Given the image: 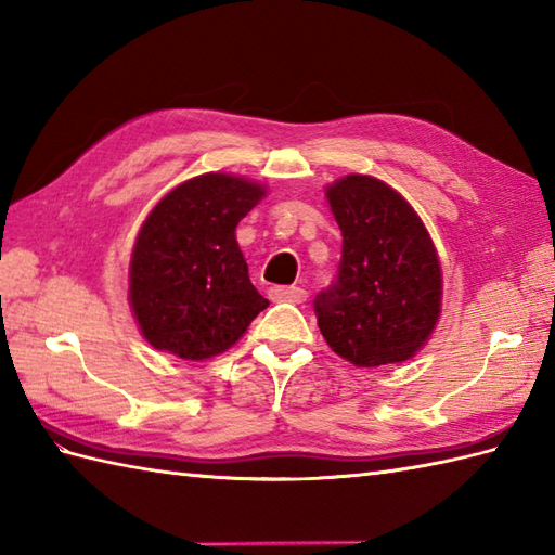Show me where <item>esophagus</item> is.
I'll list each match as a JSON object with an SVG mask.
<instances>
[{
	"mask_svg": "<svg viewBox=\"0 0 555 555\" xmlns=\"http://www.w3.org/2000/svg\"><path fill=\"white\" fill-rule=\"evenodd\" d=\"M269 298H272L274 302L300 305L307 300V291L300 286H274V288H269Z\"/></svg>",
	"mask_w": 555,
	"mask_h": 555,
	"instance_id": "34e87169",
	"label": "esophagus"
}]
</instances>
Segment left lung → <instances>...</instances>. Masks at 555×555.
<instances>
[{"mask_svg": "<svg viewBox=\"0 0 555 555\" xmlns=\"http://www.w3.org/2000/svg\"><path fill=\"white\" fill-rule=\"evenodd\" d=\"M343 234L340 272L317 295L328 347L359 369L402 364L430 340L442 314V267L411 203L371 175L326 186Z\"/></svg>", "mask_w": 555, "mask_h": 555, "instance_id": "obj_1", "label": "left lung"}]
</instances>
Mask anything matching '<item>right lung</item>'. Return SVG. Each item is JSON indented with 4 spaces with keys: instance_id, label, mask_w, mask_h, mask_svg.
I'll return each mask as SVG.
<instances>
[{
    "instance_id": "1",
    "label": "right lung",
    "mask_w": 555,
    "mask_h": 555,
    "mask_svg": "<svg viewBox=\"0 0 555 555\" xmlns=\"http://www.w3.org/2000/svg\"><path fill=\"white\" fill-rule=\"evenodd\" d=\"M267 186L205 172L153 205L130 257L127 300L144 340L186 362L234 347L269 305L248 276L236 227Z\"/></svg>"
}]
</instances>
